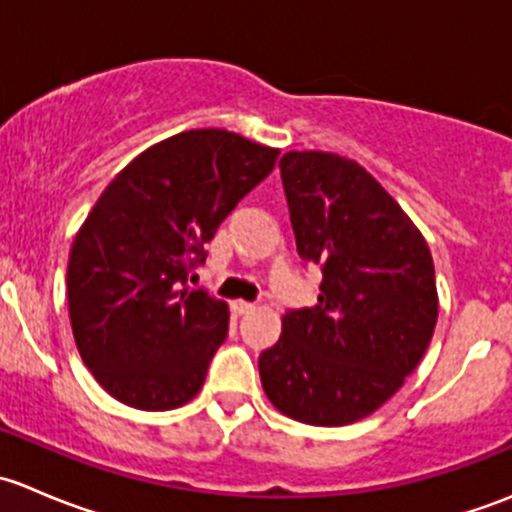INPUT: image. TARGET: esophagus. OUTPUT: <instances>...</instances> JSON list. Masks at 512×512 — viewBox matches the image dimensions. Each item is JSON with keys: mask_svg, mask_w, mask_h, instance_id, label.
<instances>
[{"mask_svg": "<svg viewBox=\"0 0 512 512\" xmlns=\"http://www.w3.org/2000/svg\"><path fill=\"white\" fill-rule=\"evenodd\" d=\"M232 309H235V314H250L252 309H255V304L252 302H245V299H237V302H232Z\"/></svg>", "mask_w": 512, "mask_h": 512, "instance_id": "obj_1", "label": "esophagus"}]
</instances>
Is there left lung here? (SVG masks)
Masks as SVG:
<instances>
[{
    "label": "left lung",
    "instance_id": "1",
    "mask_svg": "<svg viewBox=\"0 0 512 512\" xmlns=\"http://www.w3.org/2000/svg\"><path fill=\"white\" fill-rule=\"evenodd\" d=\"M280 173L297 252L322 285L314 307L285 312L260 379L285 416L344 426L391 399L426 354L438 317L431 252L356 160L289 151Z\"/></svg>",
    "mask_w": 512,
    "mask_h": 512
}]
</instances>
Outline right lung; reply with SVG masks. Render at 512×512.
Returning <instances> with one entry per match:
<instances>
[{
    "label": "right lung",
    "mask_w": 512,
    "mask_h": 512,
    "mask_svg": "<svg viewBox=\"0 0 512 512\" xmlns=\"http://www.w3.org/2000/svg\"><path fill=\"white\" fill-rule=\"evenodd\" d=\"M277 156L198 128L148 148L103 190L71 247L66 289L81 359L113 399L168 411L203 389L227 304L190 280L205 242Z\"/></svg>",
    "instance_id": "add662e5"
}]
</instances>
